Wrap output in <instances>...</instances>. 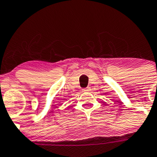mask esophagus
I'll list each match as a JSON object with an SVG mask.
<instances>
[{
    "mask_svg": "<svg viewBox=\"0 0 157 157\" xmlns=\"http://www.w3.org/2000/svg\"><path fill=\"white\" fill-rule=\"evenodd\" d=\"M82 90H83L84 91H88V90H89V88H83Z\"/></svg>",
    "mask_w": 157,
    "mask_h": 157,
    "instance_id": "obj_1",
    "label": "esophagus"
}]
</instances>
